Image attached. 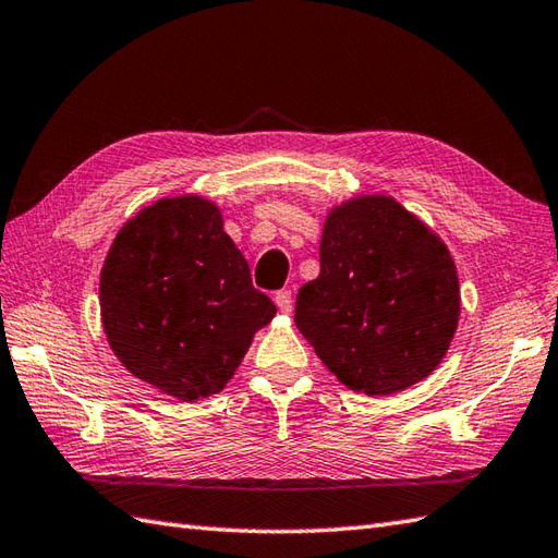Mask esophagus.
<instances>
[{
  "instance_id": "obj_1",
  "label": "esophagus",
  "mask_w": 558,
  "mask_h": 558,
  "mask_svg": "<svg viewBox=\"0 0 558 558\" xmlns=\"http://www.w3.org/2000/svg\"><path fill=\"white\" fill-rule=\"evenodd\" d=\"M275 303H277V307H279L281 313H291V307H293V295H291V291H287V289L277 291V293H275Z\"/></svg>"
}]
</instances>
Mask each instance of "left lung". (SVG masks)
Wrapping results in <instances>:
<instances>
[{
	"mask_svg": "<svg viewBox=\"0 0 558 558\" xmlns=\"http://www.w3.org/2000/svg\"><path fill=\"white\" fill-rule=\"evenodd\" d=\"M458 313L447 245L384 195L333 209L319 277L295 295V327L341 384L367 396L425 379L449 351Z\"/></svg>",
	"mask_w": 558,
	"mask_h": 558,
	"instance_id": "1",
	"label": "left lung"
}]
</instances>
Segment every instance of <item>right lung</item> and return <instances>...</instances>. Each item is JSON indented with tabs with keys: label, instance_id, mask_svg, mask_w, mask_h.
I'll return each instance as SVG.
<instances>
[{
	"label": "right lung",
	"instance_id": "1",
	"mask_svg": "<svg viewBox=\"0 0 558 558\" xmlns=\"http://www.w3.org/2000/svg\"><path fill=\"white\" fill-rule=\"evenodd\" d=\"M100 307L119 361L181 401L225 389L277 313L219 209L195 195L165 197L126 221L105 259Z\"/></svg>",
	"mask_w": 558,
	"mask_h": 558
}]
</instances>
